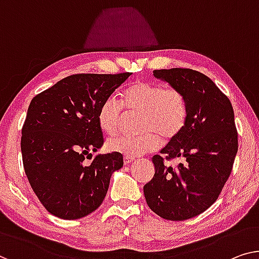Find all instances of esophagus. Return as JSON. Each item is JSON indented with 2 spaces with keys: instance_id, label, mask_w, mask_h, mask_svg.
Instances as JSON below:
<instances>
[{
  "instance_id": "34e87169",
  "label": "esophagus",
  "mask_w": 259,
  "mask_h": 259,
  "mask_svg": "<svg viewBox=\"0 0 259 259\" xmlns=\"http://www.w3.org/2000/svg\"><path fill=\"white\" fill-rule=\"evenodd\" d=\"M135 158L134 157H126L124 156V158H123V161H124V165H129L131 161H134Z\"/></svg>"
}]
</instances>
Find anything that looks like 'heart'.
<instances>
[{"instance_id": "heart-1", "label": "heart", "mask_w": 259, "mask_h": 259, "mask_svg": "<svg viewBox=\"0 0 259 259\" xmlns=\"http://www.w3.org/2000/svg\"><path fill=\"white\" fill-rule=\"evenodd\" d=\"M122 108L128 113L140 114L137 137H116L107 142V150L126 157H137L152 152L160 146V135L169 141L183 131L187 119V101L176 88L164 84L136 81L126 88L119 102L107 99L100 107L98 124L102 133L114 136L121 121Z\"/></svg>"}]
</instances>
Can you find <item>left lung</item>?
I'll return each instance as SVG.
<instances>
[{
    "instance_id": "8db88e82",
    "label": "left lung",
    "mask_w": 259,
    "mask_h": 259,
    "mask_svg": "<svg viewBox=\"0 0 259 259\" xmlns=\"http://www.w3.org/2000/svg\"><path fill=\"white\" fill-rule=\"evenodd\" d=\"M153 75L180 91L187 101L186 124L152 158L154 176L145 185L150 209L165 220L184 221L208 209L228 180L238 150L234 109L208 76L191 68L156 69ZM181 157L175 169L163 165Z\"/></svg>"
}]
</instances>
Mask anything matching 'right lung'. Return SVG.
I'll return each instance as SVG.
<instances>
[{
	"label": "right lung",
	"mask_w": 259,
	"mask_h": 259,
	"mask_svg": "<svg viewBox=\"0 0 259 259\" xmlns=\"http://www.w3.org/2000/svg\"><path fill=\"white\" fill-rule=\"evenodd\" d=\"M131 73L73 74L31 100L22 128L25 175L46 210L76 220L101 206L110 177L123 166L116 152L92 157L103 145L100 107Z\"/></svg>",
	"instance_id": "1"
}]
</instances>
